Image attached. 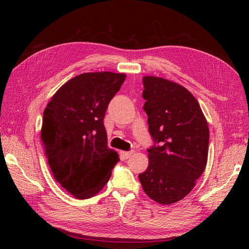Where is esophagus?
<instances>
[{"mask_svg":"<svg viewBox=\"0 0 249 249\" xmlns=\"http://www.w3.org/2000/svg\"><path fill=\"white\" fill-rule=\"evenodd\" d=\"M120 155L124 158V159H129V158L133 155V152H120Z\"/></svg>","mask_w":249,"mask_h":249,"instance_id":"obj_1","label":"esophagus"}]
</instances>
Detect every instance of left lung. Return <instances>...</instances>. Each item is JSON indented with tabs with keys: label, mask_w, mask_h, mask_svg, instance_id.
Returning <instances> with one entry per match:
<instances>
[{
	"label": "left lung",
	"mask_w": 249,
	"mask_h": 249,
	"mask_svg": "<svg viewBox=\"0 0 249 249\" xmlns=\"http://www.w3.org/2000/svg\"><path fill=\"white\" fill-rule=\"evenodd\" d=\"M142 97L155 142L147 149L148 166L138 176L149 198L171 205L191 192L206 169L209 126L189 90L167 79L142 78Z\"/></svg>",
	"instance_id": "obj_1"
}]
</instances>
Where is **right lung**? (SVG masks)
Here are the masks:
<instances>
[{"label":"right lung","instance_id":"right-lung-1","mask_svg":"<svg viewBox=\"0 0 249 249\" xmlns=\"http://www.w3.org/2000/svg\"><path fill=\"white\" fill-rule=\"evenodd\" d=\"M125 73L84 72L67 81L43 112L41 140L53 176L78 199L99 193L119 161L104 125Z\"/></svg>","mask_w":249,"mask_h":249}]
</instances>
